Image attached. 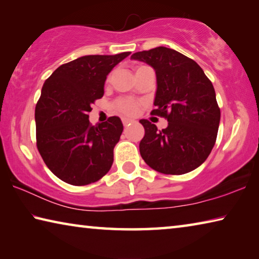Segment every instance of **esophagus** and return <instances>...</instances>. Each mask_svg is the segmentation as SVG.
<instances>
[{
    "mask_svg": "<svg viewBox=\"0 0 259 259\" xmlns=\"http://www.w3.org/2000/svg\"><path fill=\"white\" fill-rule=\"evenodd\" d=\"M134 120L131 119H128V117H122V123H123V125H129L130 123H133Z\"/></svg>",
    "mask_w": 259,
    "mask_h": 259,
    "instance_id": "34e87169",
    "label": "esophagus"
}]
</instances>
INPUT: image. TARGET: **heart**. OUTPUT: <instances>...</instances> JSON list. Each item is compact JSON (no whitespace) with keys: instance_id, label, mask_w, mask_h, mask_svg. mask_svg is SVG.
<instances>
[{"instance_id":"obj_1","label":"heart","mask_w":259,"mask_h":259,"mask_svg":"<svg viewBox=\"0 0 259 259\" xmlns=\"http://www.w3.org/2000/svg\"><path fill=\"white\" fill-rule=\"evenodd\" d=\"M115 107L126 115H135L139 109V103L131 98H120L115 103Z\"/></svg>"}]
</instances>
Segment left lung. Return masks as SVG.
I'll use <instances>...</instances> for the list:
<instances>
[{
	"label": "left lung",
	"instance_id": "1",
	"mask_svg": "<svg viewBox=\"0 0 259 259\" xmlns=\"http://www.w3.org/2000/svg\"><path fill=\"white\" fill-rule=\"evenodd\" d=\"M131 59L154 68L156 93L152 114L168 120L162 131L150 121H139L145 129L140 155L161 174L183 175L196 169L211 152L221 121L211 81L194 60L165 47L136 52Z\"/></svg>",
	"mask_w": 259,
	"mask_h": 259
}]
</instances>
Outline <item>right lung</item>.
I'll return each instance as SVG.
<instances>
[{"instance_id":"right-lung-1","label":"right lung","mask_w":259,"mask_h":259,"mask_svg":"<svg viewBox=\"0 0 259 259\" xmlns=\"http://www.w3.org/2000/svg\"><path fill=\"white\" fill-rule=\"evenodd\" d=\"M129 55L80 57L59 66L43 84L35 107L36 145L48 168L63 182L88 185L111 169L123 124L111 116L91 125L88 114L104 96L109 72Z\"/></svg>"}]
</instances>
